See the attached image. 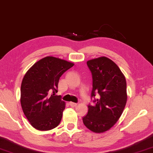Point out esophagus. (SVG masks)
<instances>
[{"instance_id":"esophagus-1","label":"esophagus","mask_w":153,"mask_h":153,"mask_svg":"<svg viewBox=\"0 0 153 153\" xmlns=\"http://www.w3.org/2000/svg\"><path fill=\"white\" fill-rule=\"evenodd\" d=\"M69 105H70V106L74 108V107H76L77 104V103H74V102H69Z\"/></svg>"}]
</instances>
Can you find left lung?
Instances as JSON below:
<instances>
[{"label": "left lung", "mask_w": 153, "mask_h": 153, "mask_svg": "<svg viewBox=\"0 0 153 153\" xmlns=\"http://www.w3.org/2000/svg\"><path fill=\"white\" fill-rule=\"evenodd\" d=\"M87 65L92 76L91 99L95 104L88 105L83 123L91 131L104 132L123 112L127 100L126 79L117 65L105 57L88 61Z\"/></svg>", "instance_id": "1"}]
</instances>
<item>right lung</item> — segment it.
<instances>
[{
  "label": "right lung",
  "instance_id": "add662e5",
  "mask_svg": "<svg viewBox=\"0 0 153 153\" xmlns=\"http://www.w3.org/2000/svg\"><path fill=\"white\" fill-rule=\"evenodd\" d=\"M74 63L54 57L35 63L23 79L21 104L30 124L39 130H49L62 120L65 102L57 96L58 83L63 73Z\"/></svg>",
  "mask_w": 153,
  "mask_h": 153
}]
</instances>
